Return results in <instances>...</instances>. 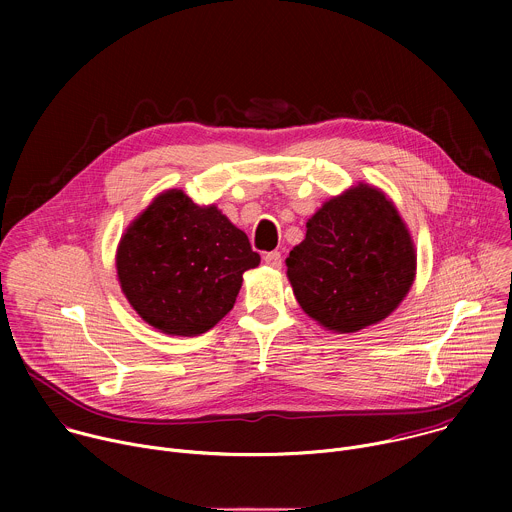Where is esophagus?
Segmentation results:
<instances>
[{"label":"esophagus","mask_w":512,"mask_h":512,"mask_svg":"<svg viewBox=\"0 0 512 512\" xmlns=\"http://www.w3.org/2000/svg\"><path fill=\"white\" fill-rule=\"evenodd\" d=\"M263 261H265L269 267L279 269V267H281V263H283V257H281V253H279V251H269V253H265V255H263Z\"/></svg>","instance_id":"obj_1"}]
</instances>
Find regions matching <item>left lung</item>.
Masks as SVG:
<instances>
[{"label": "left lung", "instance_id": "left-lung-1", "mask_svg": "<svg viewBox=\"0 0 512 512\" xmlns=\"http://www.w3.org/2000/svg\"><path fill=\"white\" fill-rule=\"evenodd\" d=\"M289 251L287 277L302 310L324 328L356 332L385 320L407 296L415 249L387 196L358 184L328 200Z\"/></svg>", "mask_w": 512, "mask_h": 512}]
</instances>
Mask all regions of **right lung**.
Masks as SVG:
<instances>
[{
  "label": "right lung",
  "instance_id": "1",
  "mask_svg": "<svg viewBox=\"0 0 512 512\" xmlns=\"http://www.w3.org/2000/svg\"><path fill=\"white\" fill-rule=\"evenodd\" d=\"M259 253L216 206L168 190L125 231L117 275L133 310L154 328L196 336L235 306L243 273Z\"/></svg>",
  "mask_w": 512,
  "mask_h": 512
}]
</instances>
